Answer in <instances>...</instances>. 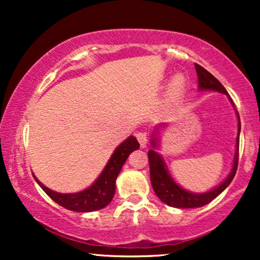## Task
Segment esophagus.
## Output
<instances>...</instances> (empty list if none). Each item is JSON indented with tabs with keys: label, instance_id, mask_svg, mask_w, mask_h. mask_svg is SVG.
<instances>
[{
	"label": "esophagus",
	"instance_id": "1",
	"mask_svg": "<svg viewBox=\"0 0 260 260\" xmlns=\"http://www.w3.org/2000/svg\"><path fill=\"white\" fill-rule=\"evenodd\" d=\"M136 137H137V139H138L140 147H142V148L147 147V143H148V137H147V134L143 133V132H138V133L136 134Z\"/></svg>",
	"mask_w": 260,
	"mask_h": 260
}]
</instances>
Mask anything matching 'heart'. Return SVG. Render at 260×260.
<instances>
[{"label": "heart", "instance_id": "obj_1", "mask_svg": "<svg viewBox=\"0 0 260 260\" xmlns=\"http://www.w3.org/2000/svg\"><path fill=\"white\" fill-rule=\"evenodd\" d=\"M184 88H186V78L182 74H176L174 78L171 79L169 86V98L170 99H176L183 92Z\"/></svg>", "mask_w": 260, "mask_h": 260}]
</instances>
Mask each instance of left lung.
<instances>
[{"mask_svg":"<svg viewBox=\"0 0 260 260\" xmlns=\"http://www.w3.org/2000/svg\"><path fill=\"white\" fill-rule=\"evenodd\" d=\"M197 76H198V89L199 90H210L217 91L221 94L228 95L230 103L234 105V101L230 98L228 90L223 88L221 83L217 80L211 73H209L205 68L202 66L196 63ZM237 113L238 118V133L237 138H236V151L234 156V162H232V169L230 171L228 177L223 180L219 186L213 188V189L208 190L204 193H193L190 190L184 189L180 184L175 182L174 178L170 175L168 166H166L165 160L161 155L157 153V148H159V126L155 127L153 134H151V149L148 151V159H149V168H150V181L151 186H153L154 192L159 197L161 202L165 204L170 205L174 208L180 209H188V208H201L203 205H207L213 199H215L220 193H222L229 184L234 180L236 171H237V164H238V142H240V132H241V121L240 115ZM165 127L166 124H161Z\"/></svg>","mask_w":260,"mask_h":260,"instance_id":"8db88e82","label":"left lung"}]
</instances>
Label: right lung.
<instances>
[{
    "label": "right lung",
    "instance_id": "add662e5",
    "mask_svg": "<svg viewBox=\"0 0 260 260\" xmlns=\"http://www.w3.org/2000/svg\"><path fill=\"white\" fill-rule=\"evenodd\" d=\"M138 148L139 143L136 139V137H128L123 143H121L115 149L96 181L86 189L77 193L55 192V190L44 186L34 174L32 176H34L39 186L43 188L44 192L61 207L68 209V210L77 211V213H89V211L100 210L111 203L113 196H115L116 180H117V176L120 175L122 166L126 162L129 154Z\"/></svg>",
    "mask_w": 260,
    "mask_h": 260
}]
</instances>
